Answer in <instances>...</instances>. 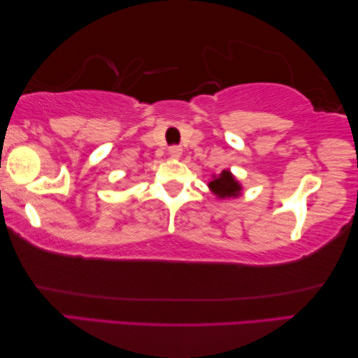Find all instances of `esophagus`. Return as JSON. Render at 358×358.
I'll return each instance as SVG.
<instances>
[{"mask_svg": "<svg viewBox=\"0 0 358 358\" xmlns=\"http://www.w3.org/2000/svg\"><path fill=\"white\" fill-rule=\"evenodd\" d=\"M169 157L178 160V158L182 157V149H180L179 145H173V148H169Z\"/></svg>", "mask_w": 358, "mask_h": 358, "instance_id": "esophagus-1", "label": "esophagus"}]
</instances>
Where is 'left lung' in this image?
I'll list each match as a JSON object with an SVG mask.
<instances>
[{
  "mask_svg": "<svg viewBox=\"0 0 358 358\" xmlns=\"http://www.w3.org/2000/svg\"><path fill=\"white\" fill-rule=\"evenodd\" d=\"M209 190L217 196V200H230L238 198L243 192V185L234 178L230 169H224L220 174H213V179L208 184Z\"/></svg>",
  "mask_w": 358,
  "mask_h": 358,
  "instance_id": "obj_1",
  "label": "left lung"
}]
</instances>
